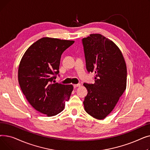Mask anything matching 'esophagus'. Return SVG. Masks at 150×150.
Wrapping results in <instances>:
<instances>
[{"mask_svg":"<svg viewBox=\"0 0 150 150\" xmlns=\"http://www.w3.org/2000/svg\"><path fill=\"white\" fill-rule=\"evenodd\" d=\"M74 88H76L77 87H79V86H80V84H74Z\"/></svg>","mask_w":150,"mask_h":150,"instance_id":"34e87169","label":"esophagus"}]
</instances>
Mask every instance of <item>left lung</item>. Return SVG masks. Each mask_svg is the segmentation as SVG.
Wrapping results in <instances>:
<instances>
[{
    "label": "left lung",
    "instance_id": "8db88e82",
    "mask_svg": "<svg viewBox=\"0 0 150 150\" xmlns=\"http://www.w3.org/2000/svg\"><path fill=\"white\" fill-rule=\"evenodd\" d=\"M86 69L95 72V83H84L88 90L83 104L88 114L102 120L111 112L127 87V66L120 49L100 34L82 39Z\"/></svg>",
    "mask_w": 150,
    "mask_h": 150
}]
</instances>
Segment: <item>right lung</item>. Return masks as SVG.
<instances>
[{
    "label": "right lung",
    "mask_w": 150,
    "mask_h": 150,
    "mask_svg": "<svg viewBox=\"0 0 150 150\" xmlns=\"http://www.w3.org/2000/svg\"><path fill=\"white\" fill-rule=\"evenodd\" d=\"M74 41L42 38L27 50L20 62L18 81L21 89L36 111L48 117L57 115L64 108L73 86L54 83L61 54Z\"/></svg>",
    "instance_id": "add662e5"
}]
</instances>
